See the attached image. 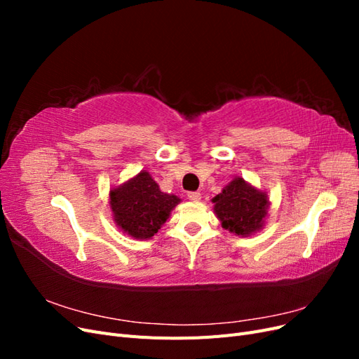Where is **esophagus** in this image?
<instances>
[{"mask_svg": "<svg viewBox=\"0 0 359 359\" xmlns=\"http://www.w3.org/2000/svg\"><path fill=\"white\" fill-rule=\"evenodd\" d=\"M202 198V194L199 191H190L189 193V199L193 201V202H199Z\"/></svg>", "mask_w": 359, "mask_h": 359, "instance_id": "obj_1", "label": "esophagus"}]
</instances>
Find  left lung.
<instances>
[{
  "label": "left lung",
  "mask_w": 359,
  "mask_h": 359,
  "mask_svg": "<svg viewBox=\"0 0 359 359\" xmlns=\"http://www.w3.org/2000/svg\"><path fill=\"white\" fill-rule=\"evenodd\" d=\"M214 212L222 227L238 236H250L262 231L269 210L266 191L256 189L244 178H233L222 193L212 198Z\"/></svg>",
  "instance_id": "1"
}]
</instances>
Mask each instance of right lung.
<instances>
[{
    "label": "right lung",
    "instance_id": "add662e5",
    "mask_svg": "<svg viewBox=\"0 0 359 359\" xmlns=\"http://www.w3.org/2000/svg\"><path fill=\"white\" fill-rule=\"evenodd\" d=\"M180 202L175 194L163 193L147 170L109 191L115 224L135 240L153 238Z\"/></svg>",
    "mask_w": 359,
    "mask_h": 359
}]
</instances>
